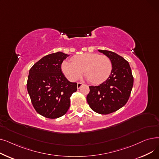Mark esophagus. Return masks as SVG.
I'll return each instance as SVG.
<instances>
[{
    "label": "esophagus",
    "instance_id": "34e87169",
    "mask_svg": "<svg viewBox=\"0 0 159 159\" xmlns=\"http://www.w3.org/2000/svg\"><path fill=\"white\" fill-rule=\"evenodd\" d=\"M82 85H83L82 83H81V82H78V83H77V89H80V87H81Z\"/></svg>",
    "mask_w": 159,
    "mask_h": 159
}]
</instances>
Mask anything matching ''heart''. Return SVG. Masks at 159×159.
<instances>
[{"mask_svg":"<svg viewBox=\"0 0 159 159\" xmlns=\"http://www.w3.org/2000/svg\"><path fill=\"white\" fill-rule=\"evenodd\" d=\"M112 69V62L109 57L95 53L75 55L71 62L64 61L61 64L62 71L69 80L79 79L83 71L84 76L93 84L106 81L110 76Z\"/></svg>","mask_w":159,"mask_h":159,"instance_id":"1","label":"heart"}]
</instances>
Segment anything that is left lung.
<instances>
[{"label": "left lung", "instance_id": "obj_1", "mask_svg": "<svg viewBox=\"0 0 159 159\" xmlns=\"http://www.w3.org/2000/svg\"><path fill=\"white\" fill-rule=\"evenodd\" d=\"M98 52L110 58L112 72L102 84L89 86L86 99L91 110L106 115L117 111L126 104L133 86V77L128 62L122 57L107 50L98 49Z\"/></svg>", "mask_w": 159, "mask_h": 159}]
</instances>
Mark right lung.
Masks as SVG:
<instances>
[{"mask_svg":"<svg viewBox=\"0 0 159 159\" xmlns=\"http://www.w3.org/2000/svg\"><path fill=\"white\" fill-rule=\"evenodd\" d=\"M69 55L57 52L44 56L30 70L27 89L36 111L48 119L63 116L70 106V97L77 90L62 72L61 64Z\"/></svg>","mask_w":159,"mask_h":159,"instance_id":"1","label":"right lung"}]
</instances>
